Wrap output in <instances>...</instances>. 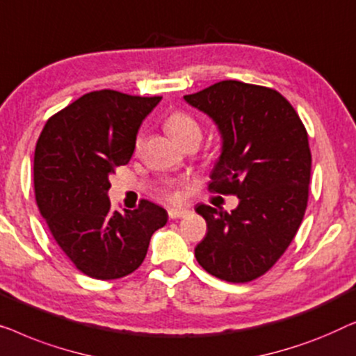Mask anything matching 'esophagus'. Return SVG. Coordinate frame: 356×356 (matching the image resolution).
<instances>
[{
  "instance_id": "1",
  "label": "esophagus",
  "mask_w": 356,
  "mask_h": 356,
  "mask_svg": "<svg viewBox=\"0 0 356 356\" xmlns=\"http://www.w3.org/2000/svg\"><path fill=\"white\" fill-rule=\"evenodd\" d=\"M168 214H169V218H171V219H180V218L188 216L190 211H188V209H185V208H171L168 211Z\"/></svg>"
}]
</instances>
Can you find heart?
<instances>
[{
  "label": "heart",
  "instance_id": "1",
  "mask_svg": "<svg viewBox=\"0 0 356 356\" xmlns=\"http://www.w3.org/2000/svg\"><path fill=\"white\" fill-rule=\"evenodd\" d=\"M164 127L169 132V135L182 145L190 138H202V127L197 122V119L190 116L188 113L184 111H174L166 118ZM140 145V138H137V147Z\"/></svg>",
  "mask_w": 356,
  "mask_h": 356
}]
</instances>
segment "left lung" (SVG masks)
I'll list each match as a JSON object with an SVG mask.
<instances>
[{"label":"left lung","mask_w":356,"mask_h":356,"mask_svg":"<svg viewBox=\"0 0 356 356\" xmlns=\"http://www.w3.org/2000/svg\"><path fill=\"white\" fill-rule=\"evenodd\" d=\"M184 99L221 135L209 190L238 198L230 213L195 208L208 226L195 258L211 276L250 282L274 266L302 224L312 174L308 134L273 88L222 80Z\"/></svg>","instance_id":"obj_1"}]
</instances>
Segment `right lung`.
I'll return each instance as SVG.
<instances>
[{
    "label": "right lung",
    "mask_w": 356,
    "mask_h": 356,
    "mask_svg": "<svg viewBox=\"0 0 356 356\" xmlns=\"http://www.w3.org/2000/svg\"><path fill=\"white\" fill-rule=\"evenodd\" d=\"M161 97L99 90L54 114L40 134L33 158L35 198L49 232L79 271L109 280L134 273L147 257L168 213L142 200L113 211L109 176L130 161L143 119Z\"/></svg>",
    "instance_id": "add662e5"
}]
</instances>
